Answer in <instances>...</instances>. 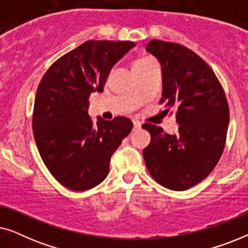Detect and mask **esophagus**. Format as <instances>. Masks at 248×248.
Here are the masks:
<instances>
[{
    "label": "esophagus",
    "mask_w": 248,
    "mask_h": 248,
    "mask_svg": "<svg viewBox=\"0 0 248 248\" xmlns=\"http://www.w3.org/2000/svg\"><path fill=\"white\" fill-rule=\"evenodd\" d=\"M141 127V123L139 121H133V130H139Z\"/></svg>",
    "instance_id": "34e87169"
}]
</instances>
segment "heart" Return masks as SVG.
I'll use <instances>...</instances> for the list:
<instances>
[{
	"label": "heart",
	"mask_w": 248,
	"mask_h": 248,
	"mask_svg": "<svg viewBox=\"0 0 248 248\" xmlns=\"http://www.w3.org/2000/svg\"><path fill=\"white\" fill-rule=\"evenodd\" d=\"M154 62H155V61L150 59V57H141V59H138L133 63V70L140 69V67H144V66H147V65H149V64H151Z\"/></svg>",
	"instance_id": "heart-1"
}]
</instances>
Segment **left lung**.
Segmentation results:
<instances>
[{
  "instance_id": "obj_1",
  "label": "left lung",
  "mask_w": 248,
  "mask_h": 248,
  "mask_svg": "<svg viewBox=\"0 0 248 248\" xmlns=\"http://www.w3.org/2000/svg\"><path fill=\"white\" fill-rule=\"evenodd\" d=\"M147 52L162 73L160 103L176 107L178 132L142 125L151 135L143 157L152 178L166 188L185 191L213 170L226 144L229 107L221 83L201 57L179 44L154 39Z\"/></svg>"
}]
</instances>
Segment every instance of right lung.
<instances>
[{"label": "right lung", "instance_id": "obj_1", "mask_svg": "<svg viewBox=\"0 0 248 248\" xmlns=\"http://www.w3.org/2000/svg\"><path fill=\"white\" fill-rule=\"evenodd\" d=\"M135 45L88 40L54 62L40 81L33 137L50 174L72 191H87L107 177L110 157L133 128L123 116L91 120L88 108L90 94L103 93L111 67Z\"/></svg>", "mask_w": 248, "mask_h": 248}]
</instances>
